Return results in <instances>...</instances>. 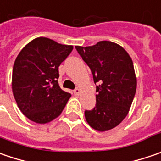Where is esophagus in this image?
<instances>
[{"label":"esophagus","mask_w":161,"mask_h":161,"mask_svg":"<svg viewBox=\"0 0 161 161\" xmlns=\"http://www.w3.org/2000/svg\"><path fill=\"white\" fill-rule=\"evenodd\" d=\"M73 93H74V94H75V95H79V94H80V89H75V90H73Z\"/></svg>","instance_id":"esophagus-1"}]
</instances>
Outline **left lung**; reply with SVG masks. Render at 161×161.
Segmentation results:
<instances>
[{
    "instance_id": "left-lung-1",
    "label": "left lung",
    "mask_w": 161,
    "mask_h": 161,
    "mask_svg": "<svg viewBox=\"0 0 161 161\" xmlns=\"http://www.w3.org/2000/svg\"><path fill=\"white\" fill-rule=\"evenodd\" d=\"M75 48L97 84L96 106L85 110V118L97 131L113 129L125 118L135 95L137 82L133 61L123 47L110 41Z\"/></svg>"
}]
</instances>
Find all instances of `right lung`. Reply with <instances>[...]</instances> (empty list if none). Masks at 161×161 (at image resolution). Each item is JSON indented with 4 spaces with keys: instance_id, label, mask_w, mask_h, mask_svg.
Here are the masks:
<instances>
[{
    "instance_id": "1",
    "label": "right lung",
    "mask_w": 161,
    "mask_h": 161,
    "mask_svg": "<svg viewBox=\"0 0 161 161\" xmlns=\"http://www.w3.org/2000/svg\"><path fill=\"white\" fill-rule=\"evenodd\" d=\"M73 47L47 37L29 42L19 53L12 70V92L29 120L47 124L60 115L71 94L58 84L60 64Z\"/></svg>"
}]
</instances>
